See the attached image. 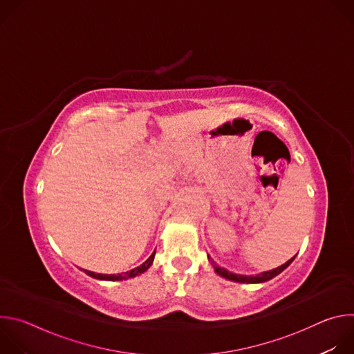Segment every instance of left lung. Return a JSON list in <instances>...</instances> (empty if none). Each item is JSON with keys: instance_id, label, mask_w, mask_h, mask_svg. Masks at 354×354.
Instances as JSON below:
<instances>
[{"instance_id": "left-lung-1", "label": "left lung", "mask_w": 354, "mask_h": 354, "mask_svg": "<svg viewBox=\"0 0 354 354\" xmlns=\"http://www.w3.org/2000/svg\"><path fill=\"white\" fill-rule=\"evenodd\" d=\"M209 258V261L213 263V268H214V270L217 272V274H220V276H223V277H225V279H228V280H232V281H238V283H263V281H268V280H270V279H273L274 276H277L279 273H281L292 261H294V258H291L290 261H287L284 265H281V266H279V268H276V269H273V270H269V272H263V273H259V274H257V276H243V274H235V273H231V272H228L227 269H224V268H220L217 263H214L213 262V259L210 258V257H207Z\"/></svg>"}]
</instances>
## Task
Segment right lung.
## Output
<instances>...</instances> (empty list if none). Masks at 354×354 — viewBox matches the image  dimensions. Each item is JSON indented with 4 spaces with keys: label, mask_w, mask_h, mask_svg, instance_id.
Listing matches in <instances>:
<instances>
[{
    "label": "right lung",
    "mask_w": 354,
    "mask_h": 354,
    "mask_svg": "<svg viewBox=\"0 0 354 354\" xmlns=\"http://www.w3.org/2000/svg\"><path fill=\"white\" fill-rule=\"evenodd\" d=\"M154 257H156V250L153 252V255H151L142 265H140L138 268L130 270V272H126L124 274H100V273H93V272H89V270H84L88 276L91 277H95V279H99V280H123V279H131V277H136L141 273H144L151 265H153V261H154Z\"/></svg>",
    "instance_id": "right-lung-1"
}]
</instances>
